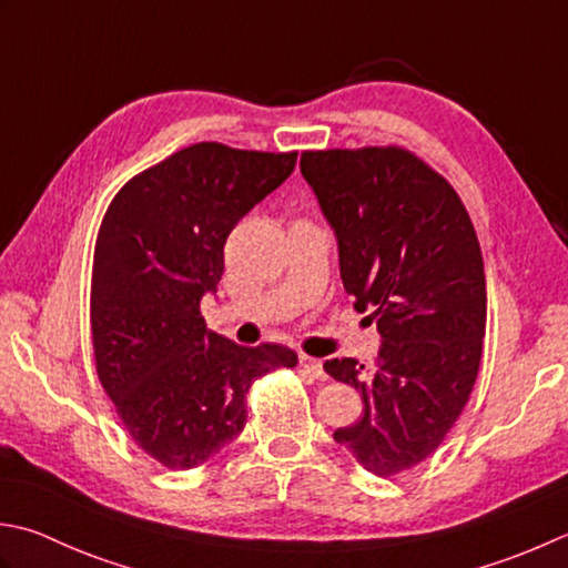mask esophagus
<instances>
[{"mask_svg": "<svg viewBox=\"0 0 568 568\" xmlns=\"http://www.w3.org/2000/svg\"><path fill=\"white\" fill-rule=\"evenodd\" d=\"M300 366H303V369H305L307 374H313L315 379H320V382L327 379L325 369H322V362L315 359V357H307V354H300Z\"/></svg>", "mask_w": 568, "mask_h": 568, "instance_id": "esophagus-1", "label": "esophagus"}]
</instances>
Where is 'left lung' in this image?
<instances>
[{"label":"left lung","mask_w":568,"mask_h":568,"mask_svg":"<svg viewBox=\"0 0 568 568\" xmlns=\"http://www.w3.org/2000/svg\"><path fill=\"white\" fill-rule=\"evenodd\" d=\"M300 172L335 229L344 291L382 335L374 369L325 362L364 402L335 440L392 477L426 460L470 398L487 317L480 243L455 189L404 148L303 152Z\"/></svg>","instance_id":"obj_1"}]
</instances>
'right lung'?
<instances>
[{
  "instance_id": "1",
  "label": "right lung",
  "mask_w": 568,
  "mask_h": 568,
  "mask_svg": "<svg viewBox=\"0 0 568 568\" xmlns=\"http://www.w3.org/2000/svg\"><path fill=\"white\" fill-rule=\"evenodd\" d=\"M297 152L199 142L120 189L98 231L91 332L98 379L132 440L170 470H189L246 426L258 376L295 366L283 344L239 347L206 329L224 243L295 170Z\"/></svg>"
}]
</instances>
